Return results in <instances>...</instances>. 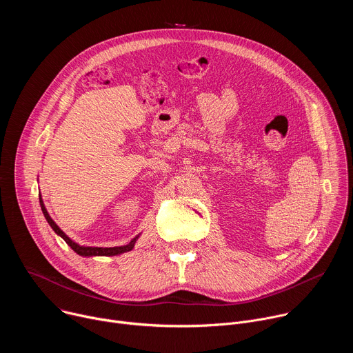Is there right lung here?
Segmentation results:
<instances>
[{"instance_id": "right-lung-1", "label": "right lung", "mask_w": 353, "mask_h": 353, "mask_svg": "<svg viewBox=\"0 0 353 353\" xmlns=\"http://www.w3.org/2000/svg\"><path fill=\"white\" fill-rule=\"evenodd\" d=\"M40 205H41V211H43V214H44V218H46V221L48 222V225L52 226V229L59 234V236H61L64 240H65V243L75 251L77 254H79V256H83V257H92V256H117V254H121V253H127V251H130V250H132V247H134V244H135V241H137V239H138V236L135 237V239H132L127 245H121V247H83V245H79V244H77V243H74L57 225H56V222L50 218V215H48V212L46 211V208H44V204H43V201H41V198H40Z\"/></svg>"}]
</instances>
